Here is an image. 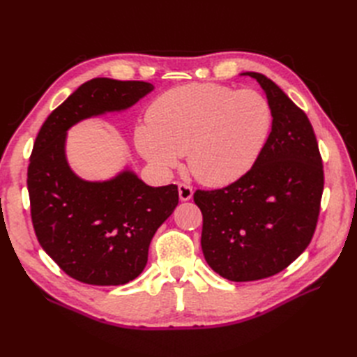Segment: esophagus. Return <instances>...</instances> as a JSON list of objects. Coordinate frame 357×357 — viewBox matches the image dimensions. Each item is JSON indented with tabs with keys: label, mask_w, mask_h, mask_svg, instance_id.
<instances>
[{
	"label": "esophagus",
	"mask_w": 357,
	"mask_h": 357,
	"mask_svg": "<svg viewBox=\"0 0 357 357\" xmlns=\"http://www.w3.org/2000/svg\"><path fill=\"white\" fill-rule=\"evenodd\" d=\"M193 195V189L189 185H185V183H180L178 185V197L181 201H189Z\"/></svg>",
	"instance_id": "1"
}]
</instances>
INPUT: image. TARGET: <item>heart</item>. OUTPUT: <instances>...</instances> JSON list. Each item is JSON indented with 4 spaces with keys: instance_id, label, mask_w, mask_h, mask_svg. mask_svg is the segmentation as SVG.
<instances>
[{
    "instance_id": "b5f03b06",
    "label": "heart",
    "mask_w": 357,
    "mask_h": 357,
    "mask_svg": "<svg viewBox=\"0 0 357 357\" xmlns=\"http://www.w3.org/2000/svg\"><path fill=\"white\" fill-rule=\"evenodd\" d=\"M147 123L134 131L137 150L160 174L188 155L189 169L208 186H225L252 169L273 129L271 104L261 92L190 83L159 95Z\"/></svg>"
}]
</instances>
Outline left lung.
Here are the masks:
<instances>
[{
    "label": "left lung",
    "mask_w": 357,
    "mask_h": 357,
    "mask_svg": "<svg viewBox=\"0 0 357 357\" xmlns=\"http://www.w3.org/2000/svg\"><path fill=\"white\" fill-rule=\"evenodd\" d=\"M273 129L252 169L229 186L197 190L201 247L213 271L255 282L283 271L308 247L320 213L323 164L307 114L261 73Z\"/></svg>",
    "instance_id": "obj_1"
}]
</instances>
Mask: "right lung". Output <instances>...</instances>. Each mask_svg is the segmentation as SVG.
<instances>
[{"label": "right lung", "mask_w": 357, "mask_h": 357, "mask_svg": "<svg viewBox=\"0 0 357 357\" xmlns=\"http://www.w3.org/2000/svg\"><path fill=\"white\" fill-rule=\"evenodd\" d=\"M153 89L147 82L92 79L50 113L36 138L26 180L32 225L43 250L82 283L119 286L142 274L178 190L149 186L129 169L107 181L80 178L66 156L67 131L83 119L126 110Z\"/></svg>", "instance_id": "add662e5"}]
</instances>
